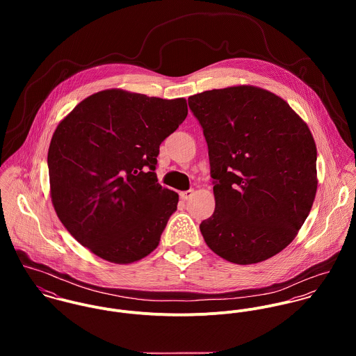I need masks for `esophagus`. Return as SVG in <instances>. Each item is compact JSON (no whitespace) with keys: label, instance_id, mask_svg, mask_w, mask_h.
<instances>
[{"label":"esophagus","instance_id":"1","mask_svg":"<svg viewBox=\"0 0 356 356\" xmlns=\"http://www.w3.org/2000/svg\"><path fill=\"white\" fill-rule=\"evenodd\" d=\"M192 196H195V191H193V189H189V191H185V192H181V193H179V197H181V200H184V202H188Z\"/></svg>","mask_w":356,"mask_h":356}]
</instances>
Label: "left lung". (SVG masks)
Instances as JSON below:
<instances>
[{
  "instance_id": "left-lung-1",
  "label": "left lung",
  "mask_w": 356,
  "mask_h": 356,
  "mask_svg": "<svg viewBox=\"0 0 356 356\" xmlns=\"http://www.w3.org/2000/svg\"><path fill=\"white\" fill-rule=\"evenodd\" d=\"M203 127L215 211L200 225L212 252L254 264L298 236L318 186L316 147L305 120L280 96L252 85L191 96Z\"/></svg>"
}]
</instances>
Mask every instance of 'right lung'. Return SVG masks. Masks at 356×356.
Returning a JSON list of instances; mask_svg holds the SVG:
<instances>
[{
	"label": "right lung",
	"mask_w": 356,
	"mask_h": 356,
	"mask_svg": "<svg viewBox=\"0 0 356 356\" xmlns=\"http://www.w3.org/2000/svg\"><path fill=\"white\" fill-rule=\"evenodd\" d=\"M186 115L182 97L106 89L57 124L48 152L51 204L81 245L116 264L157 248L179 200L157 184L159 147Z\"/></svg>",
	"instance_id": "right-lung-1"
}]
</instances>
